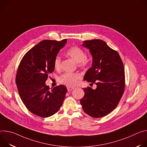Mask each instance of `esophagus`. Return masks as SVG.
Masks as SVG:
<instances>
[{"label": "esophagus", "instance_id": "esophagus-1", "mask_svg": "<svg viewBox=\"0 0 147 147\" xmlns=\"http://www.w3.org/2000/svg\"><path fill=\"white\" fill-rule=\"evenodd\" d=\"M74 89V87H67V91H71V90H73Z\"/></svg>", "mask_w": 147, "mask_h": 147}]
</instances>
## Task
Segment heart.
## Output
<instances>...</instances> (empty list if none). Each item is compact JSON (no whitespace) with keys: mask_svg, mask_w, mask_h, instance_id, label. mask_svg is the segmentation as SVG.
Wrapping results in <instances>:
<instances>
[{"mask_svg":"<svg viewBox=\"0 0 147 147\" xmlns=\"http://www.w3.org/2000/svg\"><path fill=\"white\" fill-rule=\"evenodd\" d=\"M66 54L71 59H73L77 63H80V66H84L86 64V53L81 48L78 47H73L67 51ZM54 67L56 70H59L60 69V57L56 56L55 57L54 60ZM81 77V75L78 73H66L63 74L59 78V81L63 84L72 87L77 84Z\"/></svg>","mask_w":147,"mask_h":147,"instance_id":"b5f03b06","label":"heart"}]
</instances>
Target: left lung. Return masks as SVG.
<instances>
[{
  "label": "left lung",
  "instance_id": "left-lung-1",
  "mask_svg": "<svg viewBox=\"0 0 147 147\" xmlns=\"http://www.w3.org/2000/svg\"><path fill=\"white\" fill-rule=\"evenodd\" d=\"M90 50L92 64L84 80L95 84L96 88H83L84 96L80 100L83 111L89 116L99 118L113 111L124 93L125 74L119 53L103 40L92 39L82 45Z\"/></svg>",
  "mask_w": 147,
  "mask_h": 147
}]
</instances>
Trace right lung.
<instances>
[{
	"mask_svg": "<svg viewBox=\"0 0 147 147\" xmlns=\"http://www.w3.org/2000/svg\"><path fill=\"white\" fill-rule=\"evenodd\" d=\"M44 40L28 51L20 61L16 77L19 95L24 105L33 114L48 117L59 111L67 91L60 85L50 90L45 82L54 70V60L66 44Z\"/></svg>",
	"mask_w": 147,
	"mask_h": 147,
	"instance_id": "1",
	"label": "right lung"
}]
</instances>
